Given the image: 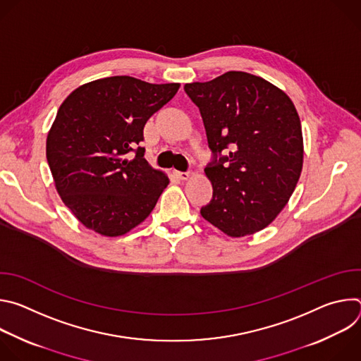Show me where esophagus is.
I'll return each instance as SVG.
<instances>
[{"label": "esophagus", "instance_id": "obj_1", "mask_svg": "<svg viewBox=\"0 0 361 361\" xmlns=\"http://www.w3.org/2000/svg\"><path fill=\"white\" fill-rule=\"evenodd\" d=\"M176 176L180 178V180H188L191 173L190 171H176Z\"/></svg>", "mask_w": 361, "mask_h": 361}]
</instances>
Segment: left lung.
Returning <instances> with one entry per match:
<instances>
[{
  "label": "left lung",
  "instance_id": "1",
  "mask_svg": "<svg viewBox=\"0 0 361 361\" xmlns=\"http://www.w3.org/2000/svg\"><path fill=\"white\" fill-rule=\"evenodd\" d=\"M184 90L201 113L213 152L204 170L213 198L201 216L231 237L263 230L283 210L301 174L302 134L293 101L243 71Z\"/></svg>",
  "mask_w": 361,
  "mask_h": 361
}]
</instances>
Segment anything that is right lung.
Returning <instances> with one entry per match:
<instances>
[{"label":"right lung","instance_id":"1","mask_svg":"<svg viewBox=\"0 0 361 361\" xmlns=\"http://www.w3.org/2000/svg\"><path fill=\"white\" fill-rule=\"evenodd\" d=\"M178 88L116 75L78 87L61 104L47 161L64 204L87 228L123 235L156 207L170 180L151 169L140 142L148 118Z\"/></svg>","mask_w":361,"mask_h":361}]
</instances>
